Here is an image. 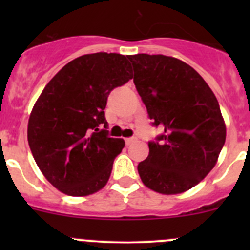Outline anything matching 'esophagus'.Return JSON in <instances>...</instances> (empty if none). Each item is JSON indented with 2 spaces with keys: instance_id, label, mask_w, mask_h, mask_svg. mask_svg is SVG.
I'll list each match as a JSON object with an SVG mask.
<instances>
[{
  "instance_id": "34e87169",
  "label": "esophagus",
  "mask_w": 250,
  "mask_h": 250,
  "mask_svg": "<svg viewBox=\"0 0 250 250\" xmlns=\"http://www.w3.org/2000/svg\"><path fill=\"white\" fill-rule=\"evenodd\" d=\"M135 140H137V138H135V137H132V138H125V144H127V145H130V144L134 143Z\"/></svg>"
}]
</instances>
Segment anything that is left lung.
I'll use <instances>...</instances> for the list:
<instances>
[{"label":"left lung","instance_id":"left-lung-1","mask_svg":"<svg viewBox=\"0 0 250 250\" xmlns=\"http://www.w3.org/2000/svg\"><path fill=\"white\" fill-rule=\"evenodd\" d=\"M128 59L134 84L153 127L147 158L138 165L143 183L163 195L190 190L210 172L226 139L215 95L190 65L166 55L135 54Z\"/></svg>","mask_w":250,"mask_h":250}]
</instances>
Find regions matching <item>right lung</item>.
I'll list each match as a JSON object with an SVG mask.
<instances>
[{"mask_svg": "<svg viewBox=\"0 0 250 250\" xmlns=\"http://www.w3.org/2000/svg\"><path fill=\"white\" fill-rule=\"evenodd\" d=\"M127 58L103 52L76 58L49 81L31 111L32 156L66 195L88 196L104 188L125 147V140L110 138L104 110L111 90L133 77Z\"/></svg>", "mask_w": 250, "mask_h": 250, "instance_id": "add662e5", "label": "right lung"}]
</instances>
